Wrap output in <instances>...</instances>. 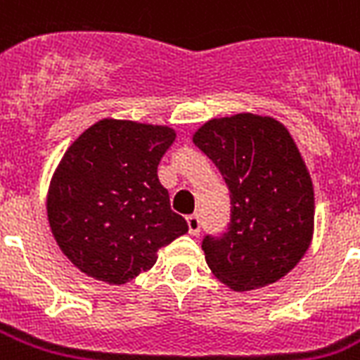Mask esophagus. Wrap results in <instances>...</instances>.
I'll return each mask as SVG.
<instances>
[{
    "label": "esophagus",
    "mask_w": 360,
    "mask_h": 360,
    "mask_svg": "<svg viewBox=\"0 0 360 360\" xmlns=\"http://www.w3.org/2000/svg\"><path fill=\"white\" fill-rule=\"evenodd\" d=\"M186 224H188V233L198 236L200 233V217L198 214H188L186 217Z\"/></svg>",
    "instance_id": "34e87169"
}]
</instances>
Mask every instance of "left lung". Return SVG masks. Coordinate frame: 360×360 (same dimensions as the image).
Listing matches in <instances>:
<instances>
[{
  "mask_svg": "<svg viewBox=\"0 0 360 360\" xmlns=\"http://www.w3.org/2000/svg\"><path fill=\"white\" fill-rule=\"evenodd\" d=\"M230 191V226L202 243L209 269L233 291L284 278L314 236V186L290 130L269 115L214 117L192 134Z\"/></svg>",
  "mask_w": 360,
  "mask_h": 360,
  "instance_id": "1",
  "label": "left lung"
}]
</instances>
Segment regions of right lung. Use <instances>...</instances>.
Returning a JSON list of instances; mask_svg holds the SVG:
<instances>
[{"mask_svg": "<svg viewBox=\"0 0 360 360\" xmlns=\"http://www.w3.org/2000/svg\"><path fill=\"white\" fill-rule=\"evenodd\" d=\"M175 136L166 124L106 117L65 151L46 213L53 239L82 273L127 284L157 263L158 248L188 231L157 174Z\"/></svg>", "mask_w": 360, "mask_h": 360, "instance_id": "add662e5", "label": "right lung"}]
</instances>
